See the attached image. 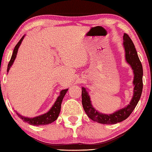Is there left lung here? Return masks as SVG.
<instances>
[{"mask_svg": "<svg viewBox=\"0 0 152 152\" xmlns=\"http://www.w3.org/2000/svg\"><path fill=\"white\" fill-rule=\"evenodd\" d=\"M123 45L125 50V59L131 66L134 72L133 84L134 85V94L125 107L121 109L112 114H105L98 112L94 108L88 91L82 87V104L85 113L92 121L101 124H116L127 119L132 114L139 101L142 91V66L138 56L135 46L131 38L127 34H124Z\"/></svg>", "mask_w": 152, "mask_h": 152, "instance_id": "obj_1", "label": "left lung"}]
</instances>
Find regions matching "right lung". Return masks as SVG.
I'll list each match as a JSON object with an SVG mask.
<instances>
[{"label": "right lung", "instance_id": "1", "mask_svg": "<svg viewBox=\"0 0 152 152\" xmlns=\"http://www.w3.org/2000/svg\"><path fill=\"white\" fill-rule=\"evenodd\" d=\"M25 36H23L21 39L19 40V42L17 43V45L15 46L14 49V52H13L12 56L11 57V60L8 63L7 66V72H9L10 67H12L13 63L14 62V60L16 58L17 52H18V48L20 47L21 42H22L23 38H24ZM68 89H63V90L61 91L60 92V95L57 98L56 100L55 103L54 105L52 107V108L50 109V111L48 112L45 113V114L40 115V116L34 117V118H28V117H25L23 116H21L20 114H19L18 112H16V114L20 117V118L23 120V121L26 122V123H28L29 124L32 125H48V124L52 123L53 122L55 121L57 119L58 117V115L60 114V112H61V103L62 101H63V99L65 95L67 93Z\"/></svg>", "mask_w": 152, "mask_h": 152}]
</instances>
